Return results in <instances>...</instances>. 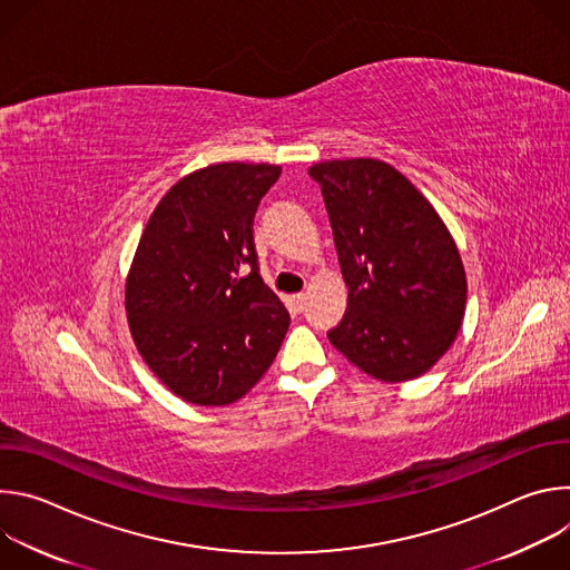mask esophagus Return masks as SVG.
Instances as JSON below:
<instances>
[{"label": "esophagus", "mask_w": 570, "mask_h": 570, "mask_svg": "<svg viewBox=\"0 0 570 570\" xmlns=\"http://www.w3.org/2000/svg\"><path fill=\"white\" fill-rule=\"evenodd\" d=\"M288 302H291V306H293L295 311H304V306H306V295H304V293H297V295H293Z\"/></svg>", "instance_id": "1"}]
</instances>
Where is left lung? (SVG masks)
Listing matches in <instances>:
<instances>
[{"label":"left lung","instance_id":"1","mask_svg":"<svg viewBox=\"0 0 570 570\" xmlns=\"http://www.w3.org/2000/svg\"><path fill=\"white\" fill-rule=\"evenodd\" d=\"M320 185L350 288L330 343L365 374L399 383L431 370L455 341L466 277L433 205L381 159H332Z\"/></svg>","mask_w":570,"mask_h":570}]
</instances>
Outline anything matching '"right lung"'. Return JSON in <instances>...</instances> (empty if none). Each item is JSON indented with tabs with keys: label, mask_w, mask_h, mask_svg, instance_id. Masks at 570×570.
Masks as SVG:
<instances>
[{
	"label": "right lung",
	"mask_w": 570,
	"mask_h": 570,
	"mask_svg": "<svg viewBox=\"0 0 570 570\" xmlns=\"http://www.w3.org/2000/svg\"><path fill=\"white\" fill-rule=\"evenodd\" d=\"M282 167L225 161L176 183L150 214L126 284L135 345L196 405L246 394L275 361L291 315L259 275L255 214Z\"/></svg>",
	"instance_id": "add662e5"
}]
</instances>
